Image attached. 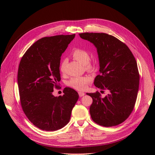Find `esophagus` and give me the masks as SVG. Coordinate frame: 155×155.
Masks as SVG:
<instances>
[{
  "label": "esophagus",
  "mask_w": 155,
  "mask_h": 155,
  "mask_svg": "<svg viewBox=\"0 0 155 155\" xmlns=\"http://www.w3.org/2000/svg\"><path fill=\"white\" fill-rule=\"evenodd\" d=\"M78 95H79V96L81 97H83V96L85 95V93H84V92H78Z\"/></svg>",
  "instance_id": "esophagus-1"
}]
</instances>
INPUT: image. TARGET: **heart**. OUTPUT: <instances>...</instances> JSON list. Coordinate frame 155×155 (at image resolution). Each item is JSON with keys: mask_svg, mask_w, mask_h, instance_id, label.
Returning a JSON list of instances; mask_svg holds the SVG:
<instances>
[{"mask_svg": "<svg viewBox=\"0 0 155 155\" xmlns=\"http://www.w3.org/2000/svg\"><path fill=\"white\" fill-rule=\"evenodd\" d=\"M73 58L84 65L85 69L91 72L97 71L98 66L96 62L91 61V54L87 51L80 48H75L71 53ZM65 61L63 60L60 66V70L61 73L64 71ZM91 82V78L88 76L72 77L68 82V86L78 91H83L87 88L88 85Z\"/></svg>", "mask_w": 155, "mask_h": 155, "instance_id": "b5f03b06", "label": "heart"}]
</instances>
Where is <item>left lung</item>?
Segmentation results:
<instances>
[{"label":"left lung","mask_w":155,"mask_h":155,"mask_svg":"<svg viewBox=\"0 0 155 155\" xmlns=\"http://www.w3.org/2000/svg\"><path fill=\"white\" fill-rule=\"evenodd\" d=\"M80 37L91 42L98 53L100 75L94 85L109 94L102 98L99 92L87 93L93 100L92 119L97 124L111 127L126 120L134 109L139 89L140 74L134 56L127 46L106 33L84 32Z\"/></svg>","instance_id":"1"}]
</instances>
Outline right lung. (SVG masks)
<instances>
[{
	"label": "right lung",
	"instance_id": "1",
	"mask_svg": "<svg viewBox=\"0 0 155 155\" xmlns=\"http://www.w3.org/2000/svg\"><path fill=\"white\" fill-rule=\"evenodd\" d=\"M75 35H56L38 40L21 60L18 84L22 109L29 121L44 131L66 126L78 99L74 89L66 87L63 95L54 97L61 80V56Z\"/></svg>",
	"mask_w": 155,
	"mask_h": 155
}]
</instances>
